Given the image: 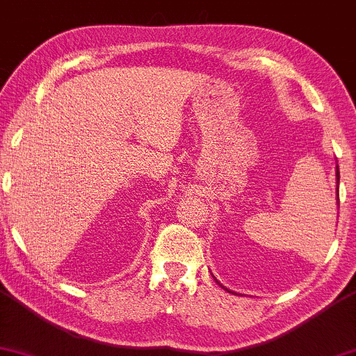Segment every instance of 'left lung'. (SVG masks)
Here are the masks:
<instances>
[{
	"mask_svg": "<svg viewBox=\"0 0 356 356\" xmlns=\"http://www.w3.org/2000/svg\"><path fill=\"white\" fill-rule=\"evenodd\" d=\"M337 179L340 181V172H338V167H337ZM338 204H340V199H338Z\"/></svg>",
	"mask_w": 356,
	"mask_h": 356,
	"instance_id": "obj_1",
	"label": "left lung"
}]
</instances>
